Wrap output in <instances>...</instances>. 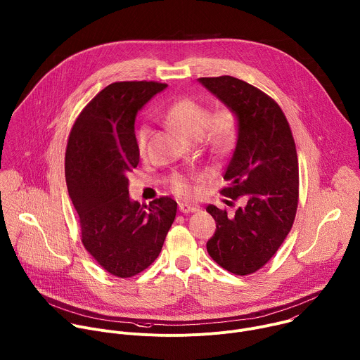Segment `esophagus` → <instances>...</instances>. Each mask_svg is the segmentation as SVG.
<instances>
[{"label":"esophagus","instance_id":"1","mask_svg":"<svg viewBox=\"0 0 360 360\" xmlns=\"http://www.w3.org/2000/svg\"><path fill=\"white\" fill-rule=\"evenodd\" d=\"M179 211H181L182 214H192V212L199 211V208L196 207V205H191V203H184V202H181V203H179Z\"/></svg>","mask_w":360,"mask_h":360}]
</instances>
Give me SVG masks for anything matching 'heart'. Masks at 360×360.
Masks as SVG:
<instances>
[{
    "mask_svg": "<svg viewBox=\"0 0 360 360\" xmlns=\"http://www.w3.org/2000/svg\"><path fill=\"white\" fill-rule=\"evenodd\" d=\"M167 121L186 141L200 138L207 131L211 143L218 148L228 145L236 129V120L232 112L221 111L210 118L208 111L189 98L174 102L167 112ZM148 132V127H141L136 132V142L141 150L145 148ZM171 185L181 196H188L192 192L188 181L182 176H174Z\"/></svg>",
    "mask_w": 360,
    "mask_h": 360,
    "instance_id": "b5f03b06",
    "label": "heart"
}]
</instances>
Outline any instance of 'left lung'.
I'll list each match as a JSON object with an SVG mask.
<instances>
[{
  "label": "left lung",
  "mask_w": 360,
  "mask_h": 360,
  "mask_svg": "<svg viewBox=\"0 0 360 360\" xmlns=\"http://www.w3.org/2000/svg\"><path fill=\"white\" fill-rule=\"evenodd\" d=\"M198 82L236 120L222 193L245 202L232 215L210 205L217 231L207 249L224 269L249 275L272 258L293 225L299 196L295 141L279 105L258 88L231 75Z\"/></svg>",
  "instance_id": "left-lung-1"
}]
</instances>
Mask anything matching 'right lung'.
Returning a JSON list of instances; mask_svg holds the SVG:
<instances>
[{"mask_svg":"<svg viewBox=\"0 0 360 360\" xmlns=\"http://www.w3.org/2000/svg\"><path fill=\"white\" fill-rule=\"evenodd\" d=\"M167 86L114 82L84 108L70 134L65 178L82 243L118 278L134 276L158 258L176 215L172 198L162 196L149 207L132 200L127 176L139 162L136 114Z\"/></svg>","mask_w":360,"mask_h":360,"instance_id":"right-lung-1","label":"right lung"}]
</instances>
